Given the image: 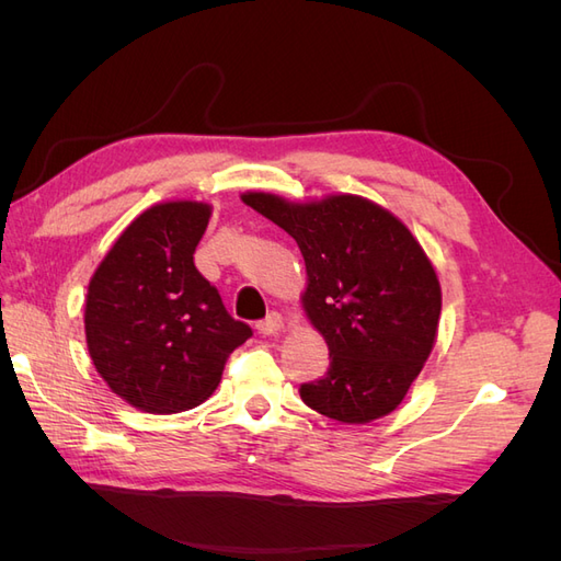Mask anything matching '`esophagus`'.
<instances>
[{"mask_svg": "<svg viewBox=\"0 0 561 561\" xmlns=\"http://www.w3.org/2000/svg\"><path fill=\"white\" fill-rule=\"evenodd\" d=\"M257 330L262 334H278L283 330V316L280 313H268L264 320L257 322Z\"/></svg>", "mask_w": 561, "mask_h": 561, "instance_id": "34e87169", "label": "esophagus"}]
</instances>
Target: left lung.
<instances>
[{
    "instance_id": "left-lung-1",
    "label": "left lung",
    "mask_w": 561,
    "mask_h": 561,
    "mask_svg": "<svg viewBox=\"0 0 561 561\" xmlns=\"http://www.w3.org/2000/svg\"><path fill=\"white\" fill-rule=\"evenodd\" d=\"M241 198L290 233L307 264L301 307L325 339L330 367L301 383V400L342 423L393 412L435 346L443 290L428 254L393 213L363 196Z\"/></svg>"
}]
</instances>
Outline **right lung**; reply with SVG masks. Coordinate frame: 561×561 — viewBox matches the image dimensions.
Returning <instances> with one entry per match:
<instances>
[{"label": "right lung", "mask_w": 561, "mask_h": 561, "mask_svg": "<svg viewBox=\"0 0 561 561\" xmlns=\"http://www.w3.org/2000/svg\"><path fill=\"white\" fill-rule=\"evenodd\" d=\"M213 208L165 201L122 231L89 283V355L112 393L149 414H178L213 396L252 330L198 274L194 252Z\"/></svg>", "instance_id": "add662e5"}]
</instances>
